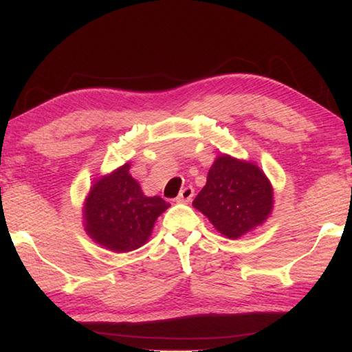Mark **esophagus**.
<instances>
[{
	"label": "esophagus",
	"instance_id": "1",
	"mask_svg": "<svg viewBox=\"0 0 352 352\" xmlns=\"http://www.w3.org/2000/svg\"><path fill=\"white\" fill-rule=\"evenodd\" d=\"M193 196H195V188L192 186H188V187L181 190V193L176 198V201L177 202H190L193 199Z\"/></svg>",
	"mask_w": 352,
	"mask_h": 352
}]
</instances>
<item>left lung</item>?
I'll list each match as a JSON object with an SVG mask.
<instances>
[{
	"label": "left lung",
	"mask_w": 352,
	"mask_h": 352,
	"mask_svg": "<svg viewBox=\"0 0 352 352\" xmlns=\"http://www.w3.org/2000/svg\"><path fill=\"white\" fill-rule=\"evenodd\" d=\"M224 236L236 239L261 226L272 212L274 190L260 166L221 154L193 201Z\"/></svg>",
	"instance_id": "1"
}]
</instances>
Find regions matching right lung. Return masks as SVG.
I'll use <instances>...</instances> for the list:
<instances>
[{
  "label": "right lung",
  "mask_w": 352,
  "mask_h": 352,
  "mask_svg": "<svg viewBox=\"0 0 352 352\" xmlns=\"http://www.w3.org/2000/svg\"><path fill=\"white\" fill-rule=\"evenodd\" d=\"M168 207L159 196H145L125 164L91 187L83 207L85 230L103 248L131 252L148 241L157 217Z\"/></svg>",
  "instance_id": "right-lung-1"
}]
</instances>
